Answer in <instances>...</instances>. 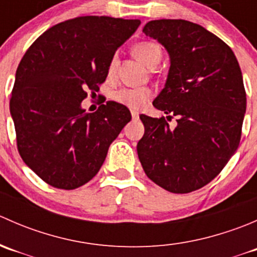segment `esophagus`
I'll use <instances>...</instances> for the list:
<instances>
[{
	"mask_svg": "<svg viewBox=\"0 0 257 257\" xmlns=\"http://www.w3.org/2000/svg\"><path fill=\"white\" fill-rule=\"evenodd\" d=\"M132 119H133V120H138L139 113L136 112V110H132Z\"/></svg>",
	"mask_w": 257,
	"mask_h": 257,
	"instance_id": "34e87169",
	"label": "esophagus"
}]
</instances>
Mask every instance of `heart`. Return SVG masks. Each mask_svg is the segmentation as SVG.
Listing matches in <instances>:
<instances>
[{
  "label": "heart",
  "mask_w": 257,
  "mask_h": 257,
  "mask_svg": "<svg viewBox=\"0 0 257 257\" xmlns=\"http://www.w3.org/2000/svg\"><path fill=\"white\" fill-rule=\"evenodd\" d=\"M133 53L142 63L149 68H154L162 58V49L159 45L154 42H141L134 46ZM116 67V56H113L109 62L108 72L113 74ZM153 97V90L150 88H120L114 92L113 99L119 104L131 109H141Z\"/></svg>",
  "instance_id": "heart-1"
}]
</instances>
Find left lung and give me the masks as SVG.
<instances>
[{
	"instance_id": "8db88e82",
	"label": "left lung",
	"mask_w": 257,
	"mask_h": 257,
	"mask_svg": "<svg viewBox=\"0 0 257 257\" xmlns=\"http://www.w3.org/2000/svg\"><path fill=\"white\" fill-rule=\"evenodd\" d=\"M143 32L169 52L165 88L153 105L168 120L178 116V125L141 114L139 160L157 185L191 193L217 177L239 147L246 110L239 62L224 41L189 21H150Z\"/></svg>"
}]
</instances>
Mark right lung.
I'll return each mask as SVG.
<instances>
[{
    "label": "right lung",
    "mask_w": 257,
    "mask_h": 257,
    "mask_svg": "<svg viewBox=\"0 0 257 257\" xmlns=\"http://www.w3.org/2000/svg\"><path fill=\"white\" fill-rule=\"evenodd\" d=\"M139 25L107 16L72 18L42 33L21 59L10 99L17 149L51 186L73 190L94 178L131 121L119 103L109 100L94 113L80 103L89 90H99L115 49Z\"/></svg>",
    "instance_id": "obj_1"
}]
</instances>
